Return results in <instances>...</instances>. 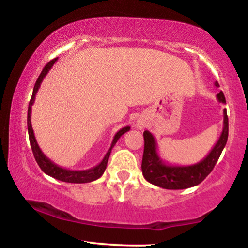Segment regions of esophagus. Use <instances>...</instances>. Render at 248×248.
I'll return each instance as SVG.
<instances>
[{
	"label": "esophagus",
	"mask_w": 248,
	"mask_h": 248,
	"mask_svg": "<svg viewBox=\"0 0 248 248\" xmlns=\"http://www.w3.org/2000/svg\"><path fill=\"white\" fill-rule=\"evenodd\" d=\"M138 126H139V127H142V126H143V124L140 123V122H138Z\"/></svg>",
	"instance_id": "1"
}]
</instances>
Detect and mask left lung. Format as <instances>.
I'll list each match as a JSON object with an SVG mask.
<instances>
[{
  "label": "left lung",
  "mask_w": 248,
  "mask_h": 248,
  "mask_svg": "<svg viewBox=\"0 0 248 248\" xmlns=\"http://www.w3.org/2000/svg\"><path fill=\"white\" fill-rule=\"evenodd\" d=\"M219 87L218 81L215 82ZM220 103L226 104L222 91L217 94ZM144 151L142 158V174L149 183L166 189H184L199 185L212 171L228 140V116L223 109V128L219 140L209 155L202 161L191 166L167 165L161 160L157 152V142L149 131L143 132Z\"/></svg>",
  "instance_id": "obj_1"
}]
</instances>
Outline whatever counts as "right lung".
<instances>
[{
    "mask_svg": "<svg viewBox=\"0 0 248 248\" xmlns=\"http://www.w3.org/2000/svg\"><path fill=\"white\" fill-rule=\"evenodd\" d=\"M57 61V59H54L46 64V66L44 67L42 73L39 74L38 79H37L35 87H33V91H32V96L31 99L29 101V107H28V116H27V125H28V134H29V141H30V145H31V150L33 154V157H35L37 164L40 167V169L47 174L50 177L59 179V181L62 182H66V183H77V184H81V183H90L96 181L100 177L101 175L104 174L105 169L107 167V162L108 159H109L111 149L114 148V145L116 144V142L118 141L122 135L124 133H126L127 131H130V126H125L123 128H121L120 131L115 134V137L113 139V142H111V145L109 148V150L107 151V154L105 155V157L99 165H97L96 167L87 169V170H70V169L66 168H62L60 166H57L56 164L46 157L44 155V152L40 150L38 143H37L35 134H33V130L31 126V121H30V117H31V106L35 103V97L37 94V91H38L40 84H42L44 78L46 77V74L48 73V71L52 69V66L54 65Z\"/></svg>",
    "mask_w": 248,
    "mask_h": 248,
    "instance_id": "1",
    "label": "right lung"
}]
</instances>
